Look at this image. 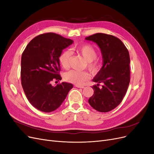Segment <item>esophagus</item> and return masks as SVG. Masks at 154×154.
Wrapping results in <instances>:
<instances>
[{
	"mask_svg": "<svg viewBox=\"0 0 154 154\" xmlns=\"http://www.w3.org/2000/svg\"><path fill=\"white\" fill-rule=\"evenodd\" d=\"M75 87H78V88H83L85 87L83 86V85H75Z\"/></svg>",
	"mask_w": 154,
	"mask_h": 154,
	"instance_id": "1",
	"label": "esophagus"
}]
</instances>
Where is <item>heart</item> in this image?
Segmentation results:
<instances>
[{"label": "heart", "mask_w": 154, "mask_h": 154, "mask_svg": "<svg viewBox=\"0 0 154 154\" xmlns=\"http://www.w3.org/2000/svg\"><path fill=\"white\" fill-rule=\"evenodd\" d=\"M72 50L77 54L81 55L86 60V67L94 74L99 72L101 63L96 58L97 52L96 48L90 44H83L74 48ZM71 52L68 50L63 51L59 56V62L64 69L70 67ZM91 74L88 71H78L72 70L65 74L64 79L67 82L76 85H82L87 80H89Z\"/></svg>", "instance_id": "heart-1"}]
</instances>
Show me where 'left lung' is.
<instances>
[{"label":"left lung","instance_id":"1","mask_svg":"<svg viewBox=\"0 0 154 154\" xmlns=\"http://www.w3.org/2000/svg\"><path fill=\"white\" fill-rule=\"evenodd\" d=\"M100 47L103 65L93 79L98 83L92 88L94 94L88 99L93 109L107 112L115 109L122 101L130 83V56L122 41L111 35L96 33L86 37ZM104 83L100 89L99 83Z\"/></svg>","mask_w":154,"mask_h":154}]
</instances>
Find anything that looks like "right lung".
<instances>
[{
	"instance_id": "1",
	"label": "right lung",
	"mask_w": 154,
	"mask_h": 154,
	"mask_svg": "<svg viewBox=\"0 0 154 154\" xmlns=\"http://www.w3.org/2000/svg\"><path fill=\"white\" fill-rule=\"evenodd\" d=\"M73 41L47 32L30 41L22 54L21 83L30 103L36 109L51 112L66 99L72 84L66 82L53 87V80H61L59 56Z\"/></svg>"
}]
</instances>
